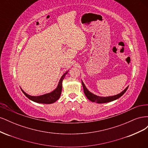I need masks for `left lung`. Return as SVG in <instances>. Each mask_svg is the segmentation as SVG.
<instances>
[{"instance_id": "left-lung-1", "label": "left lung", "mask_w": 148, "mask_h": 148, "mask_svg": "<svg viewBox=\"0 0 148 148\" xmlns=\"http://www.w3.org/2000/svg\"><path fill=\"white\" fill-rule=\"evenodd\" d=\"M82 85H83V88L84 95H86V97L88 98V99L89 101H91L94 102L98 103V104H102V103L109 102L113 101H115L116 99H119V97H120L121 96H122L123 95V94L127 91V89L128 88V86H127L126 88L124 89L123 91H122L120 93L118 94V95H117L112 96L101 97V96H97V95H95V94H93L91 92L89 91L88 89L86 88V86H85V85H84V84L82 80Z\"/></svg>"}]
</instances>
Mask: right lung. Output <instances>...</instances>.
<instances>
[{
	"label": "right lung",
	"instance_id": "1",
	"mask_svg": "<svg viewBox=\"0 0 148 148\" xmlns=\"http://www.w3.org/2000/svg\"><path fill=\"white\" fill-rule=\"evenodd\" d=\"M68 71H67L60 78L59 84H58L57 87L54 89V90L52 91L51 92H49L45 95H41V96H33L28 95L27 93H26L23 89H21L22 92H23L24 95L27 97L29 99L31 100L32 101H34L37 103H40V104H52V103L55 102L58 99H59L60 97V95L62 92V81L64 79L65 75L68 73Z\"/></svg>",
	"mask_w": 148,
	"mask_h": 148
}]
</instances>
